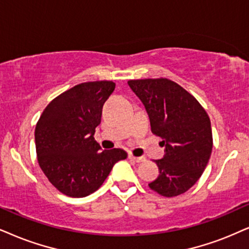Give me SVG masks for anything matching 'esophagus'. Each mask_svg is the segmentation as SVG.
Instances as JSON below:
<instances>
[{"mask_svg":"<svg viewBox=\"0 0 249 249\" xmlns=\"http://www.w3.org/2000/svg\"><path fill=\"white\" fill-rule=\"evenodd\" d=\"M128 159L131 160V161H133V162H137V163H141V162H144L146 161V159H144V157H135V156H133V155H128Z\"/></svg>","mask_w":249,"mask_h":249,"instance_id":"esophagus-1","label":"esophagus"}]
</instances>
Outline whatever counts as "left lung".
<instances>
[{
    "label": "left lung",
    "mask_w": 249,
    "mask_h": 249,
    "mask_svg": "<svg viewBox=\"0 0 249 249\" xmlns=\"http://www.w3.org/2000/svg\"><path fill=\"white\" fill-rule=\"evenodd\" d=\"M127 84L143 103L152 132L165 147L163 159L154 161L160 175L149 187L166 197L185 193L199 180L212 155L208 114L193 95L166 78Z\"/></svg>",
    "instance_id": "obj_1"
}]
</instances>
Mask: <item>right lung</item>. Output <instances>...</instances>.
Wrapping results in <instances>:
<instances>
[{
	"label": "right lung",
	"mask_w": 249,
	"mask_h": 249,
	"mask_svg": "<svg viewBox=\"0 0 249 249\" xmlns=\"http://www.w3.org/2000/svg\"><path fill=\"white\" fill-rule=\"evenodd\" d=\"M115 83L89 81L55 97L36 126L37 162L61 193L71 197L92 194L103 184L112 166L125 160V150H102L94 139L102 107Z\"/></svg>",
	"instance_id": "1"
}]
</instances>
